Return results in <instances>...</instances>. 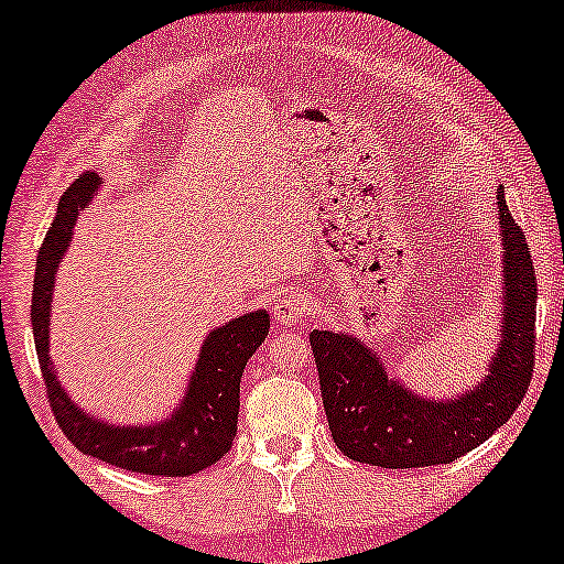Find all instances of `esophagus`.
<instances>
[{
  "instance_id": "34e87169",
  "label": "esophagus",
  "mask_w": 564,
  "mask_h": 564,
  "mask_svg": "<svg viewBox=\"0 0 564 564\" xmlns=\"http://www.w3.org/2000/svg\"><path fill=\"white\" fill-rule=\"evenodd\" d=\"M303 313H305V305L297 295H282L272 305V315L280 326H295L297 321H303Z\"/></svg>"
}]
</instances>
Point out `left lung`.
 Segmentation results:
<instances>
[{
	"instance_id": "8db88e82",
	"label": "left lung",
	"mask_w": 564,
	"mask_h": 564,
	"mask_svg": "<svg viewBox=\"0 0 564 564\" xmlns=\"http://www.w3.org/2000/svg\"><path fill=\"white\" fill-rule=\"evenodd\" d=\"M503 228L506 326L480 388L452 403L415 398L388 377L382 361L357 338L313 330L330 436L349 459L384 469L449 465L511 419L527 395L536 357V276L527 236L498 195Z\"/></svg>"
}]
</instances>
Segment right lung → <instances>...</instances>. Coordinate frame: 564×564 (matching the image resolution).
<instances>
[{
	"instance_id": "1",
	"label": "right lung",
	"mask_w": 564,
	"mask_h": 564,
	"mask_svg": "<svg viewBox=\"0 0 564 564\" xmlns=\"http://www.w3.org/2000/svg\"><path fill=\"white\" fill-rule=\"evenodd\" d=\"M99 180L95 172L82 174L61 197L56 220L51 223L35 261L33 284V334L41 359L51 411L76 449L115 465L120 469L159 477H187L215 465L234 446L238 429V395L246 361L253 357L269 334V315L264 311L246 313L241 318L215 328L205 338L203 354L192 375L187 398L172 419L159 426H112L89 419L76 408L56 380L48 357V313L53 280L64 257L79 207L87 205Z\"/></svg>"
}]
</instances>
